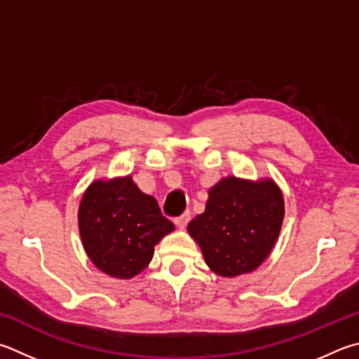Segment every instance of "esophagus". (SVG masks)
Instances as JSON below:
<instances>
[{
  "label": "esophagus",
  "mask_w": 359,
  "mask_h": 359,
  "mask_svg": "<svg viewBox=\"0 0 359 359\" xmlns=\"http://www.w3.org/2000/svg\"><path fill=\"white\" fill-rule=\"evenodd\" d=\"M190 219H191L190 212H185L184 215H180V217L175 218L174 223H175V226L180 227V229H184V227H185L188 223H190Z\"/></svg>",
  "instance_id": "esophagus-1"
}]
</instances>
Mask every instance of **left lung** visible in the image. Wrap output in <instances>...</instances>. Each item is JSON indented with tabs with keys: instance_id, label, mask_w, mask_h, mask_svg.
<instances>
[{
	"instance_id": "obj_1",
	"label": "left lung",
	"mask_w": 359,
	"mask_h": 359,
	"mask_svg": "<svg viewBox=\"0 0 359 359\" xmlns=\"http://www.w3.org/2000/svg\"><path fill=\"white\" fill-rule=\"evenodd\" d=\"M284 219V198L275 182L226 177L208 190L205 212L188 232L208 269L233 278L251 273L269 257Z\"/></svg>"
}]
</instances>
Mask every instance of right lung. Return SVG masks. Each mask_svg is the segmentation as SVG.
Returning a JSON list of instances; mask_svg holds the SVG:
<instances>
[{"instance_id":"1","label":"right lung","mask_w":359,"mask_h":359,"mask_svg":"<svg viewBox=\"0 0 359 359\" xmlns=\"http://www.w3.org/2000/svg\"><path fill=\"white\" fill-rule=\"evenodd\" d=\"M78 227L93 264L117 279L144 270L155 245L174 231L155 198L142 193L132 175L93 182L78 208Z\"/></svg>"}]
</instances>
